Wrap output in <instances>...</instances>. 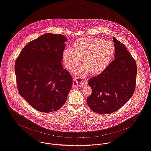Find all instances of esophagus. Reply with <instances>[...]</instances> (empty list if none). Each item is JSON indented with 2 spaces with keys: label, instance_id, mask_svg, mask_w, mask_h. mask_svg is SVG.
I'll use <instances>...</instances> for the list:
<instances>
[{
  "label": "esophagus",
  "instance_id": "1",
  "mask_svg": "<svg viewBox=\"0 0 151 151\" xmlns=\"http://www.w3.org/2000/svg\"><path fill=\"white\" fill-rule=\"evenodd\" d=\"M74 86H83L87 84L88 80L86 78H76L73 79Z\"/></svg>",
  "mask_w": 151,
  "mask_h": 151
}]
</instances>
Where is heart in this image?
<instances>
[{"mask_svg":"<svg viewBox=\"0 0 151 151\" xmlns=\"http://www.w3.org/2000/svg\"><path fill=\"white\" fill-rule=\"evenodd\" d=\"M114 44L99 37H85L74 42L73 49H65L62 53L65 65L73 70L83 61L85 65L76 71L78 75L91 73L97 74L110 64L115 54Z\"/></svg>","mask_w":151,"mask_h":151,"instance_id":"b5f03b06","label":"heart"}]
</instances>
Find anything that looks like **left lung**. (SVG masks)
Listing matches in <instances>:
<instances>
[{"label":"left lung","mask_w":151,"mask_h":151,"mask_svg":"<svg viewBox=\"0 0 151 151\" xmlns=\"http://www.w3.org/2000/svg\"><path fill=\"white\" fill-rule=\"evenodd\" d=\"M115 60L98 75L90 78L92 93L86 102L97 114H109L122 107L132 97L136 86L137 63L125 46L115 37Z\"/></svg>","instance_id":"8db88e82"}]
</instances>
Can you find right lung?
I'll list each match as a JSON object with an SVG mask.
<instances>
[{
  "label": "right lung",
  "instance_id": "add662e5",
  "mask_svg": "<svg viewBox=\"0 0 151 151\" xmlns=\"http://www.w3.org/2000/svg\"><path fill=\"white\" fill-rule=\"evenodd\" d=\"M66 37L46 33L27 43L15 63L19 94L42 112L56 111L65 104L73 85L62 65Z\"/></svg>",
  "mask_w": 151,
  "mask_h": 151
}]
</instances>
